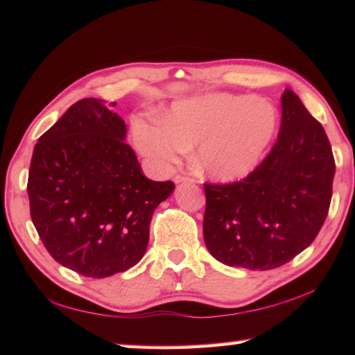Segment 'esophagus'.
Segmentation results:
<instances>
[{
	"mask_svg": "<svg viewBox=\"0 0 355 355\" xmlns=\"http://www.w3.org/2000/svg\"><path fill=\"white\" fill-rule=\"evenodd\" d=\"M173 182H175L177 184H182V183H192L194 180L189 178V177H184V175H177L175 178H173Z\"/></svg>",
	"mask_w": 355,
	"mask_h": 355,
	"instance_id": "1",
	"label": "esophagus"
}]
</instances>
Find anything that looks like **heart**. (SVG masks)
<instances>
[{
  "label": "heart",
  "mask_w": 355,
  "mask_h": 355,
  "mask_svg": "<svg viewBox=\"0 0 355 355\" xmlns=\"http://www.w3.org/2000/svg\"><path fill=\"white\" fill-rule=\"evenodd\" d=\"M277 128L279 114L268 101L250 94L211 92L175 101L164 120H136L133 142L158 169L197 146V171L230 183L255 169Z\"/></svg>",
  "instance_id": "obj_1"
}]
</instances>
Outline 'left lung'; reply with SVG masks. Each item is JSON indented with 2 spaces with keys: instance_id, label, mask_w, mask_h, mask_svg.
Segmentation results:
<instances>
[{
  "instance_id": "1",
  "label": "left lung",
  "mask_w": 355,
  "mask_h": 355,
  "mask_svg": "<svg viewBox=\"0 0 355 355\" xmlns=\"http://www.w3.org/2000/svg\"><path fill=\"white\" fill-rule=\"evenodd\" d=\"M335 161L322 125L291 89L277 142L243 182L205 184L203 238L227 266L268 271L313 243L332 199Z\"/></svg>"
}]
</instances>
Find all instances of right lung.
<instances>
[{
	"instance_id": "obj_1",
	"label": "right lung",
	"mask_w": 355,
	"mask_h": 355,
	"mask_svg": "<svg viewBox=\"0 0 355 355\" xmlns=\"http://www.w3.org/2000/svg\"><path fill=\"white\" fill-rule=\"evenodd\" d=\"M125 139L127 125L117 112L103 100L83 98L33 152V224L48 254L86 277L105 279L139 263L155 208L175 189L144 175Z\"/></svg>"
}]
</instances>
